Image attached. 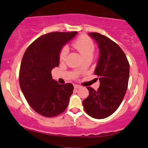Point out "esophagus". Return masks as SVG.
Wrapping results in <instances>:
<instances>
[{
  "label": "esophagus",
  "instance_id": "1",
  "mask_svg": "<svg viewBox=\"0 0 148 148\" xmlns=\"http://www.w3.org/2000/svg\"><path fill=\"white\" fill-rule=\"evenodd\" d=\"M80 88H81V86H79V85H74V88L75 89H79Z\"/></svg>",
  "mask_w": 148,
  "mask_h": 148
}]
</instances>
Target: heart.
Wrapping results in <instances>:
<instances>
[{
	"label": "heart",
	"mask_w": 148,
	"mask_h": 148,
	"mask_svg": "<svg viewBox=\"0 0 148 148\" xmlns=\"http://www.w3.org/2000/svg\"><path fill=\"white\" fill-rule=\"evenodd\" d=\"M73 45L78 50L84 58L92 57L95 50V45L93 40L87 36H81L73 43ZM69 49L66 46H63L60 50L59 60L62 61L67 56Z\"/></svg>",
	"instance_id": "obj_1"
}]
</instances>
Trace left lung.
<instances>
[{
  "label": "left lung",
  "instance_id": "1",
  "mask_svg": "<svg viewBox=\"0 0 148 148\" xmlns=\"http://www.w3.org/2000/svg\"><path fill=\"white\" fill-rule=\"evenodd\" d=\"M89 35L97 42L100 50L94 74L100 84L97 91L87 87L89 96L83 101V106L92 118L102 119L112 114L124 98L128 87L129 63L120 46L110 38L97 32Z\"/></svg>",
  "mask_w": 148,
  "mask_h": 148
}]
</instances>
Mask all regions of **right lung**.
Wrapping results in <instances>:
<instances>
[{
    "mask_svg": "<svg viewBox=\"0 0 148 148\" xmlns=\"http://www.w3.org/2000/svg\"><path fill=\"white\" fill-rule=\"evenodd\" d=\"M77 34L50 32L37 38L26 49L19 70V85L28 104L36 112L54 117L66 110L73 84L60 85L52 79V69L59 64L62 46Z\"/></svg>",
    "mask_w": 148,
    "mask_h": 148,
    "instance_id": "right-lung-1",
    "label": "right lung"
}]
</instances>
